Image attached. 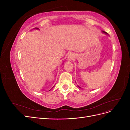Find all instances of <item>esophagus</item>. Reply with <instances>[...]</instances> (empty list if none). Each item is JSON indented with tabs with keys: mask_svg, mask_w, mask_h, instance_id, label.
Returning <instances> with one entry per match:
<instances>
[{
	"mask_svg": "<svg viewBox=\"0 0 130 130\" xmlns=\"http://www.w3.org/2000/svg\"><path fill=\"white\" fill-rule=\"evenodd\" d=\"M75 58V55L73 54H70L68 55L67 57V60L69 61H72Z\"/></svg>",
	"mask_w": 130,
	"mask_h": 130,
	"instance_id": "1",
	"label": "esophagus"
}]
</instances>
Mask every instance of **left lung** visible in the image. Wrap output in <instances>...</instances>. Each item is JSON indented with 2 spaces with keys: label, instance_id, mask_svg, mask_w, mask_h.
I'll return each instance as SVG.
<instances>
[{
  "label": "left lung",
  "instance_id": "obj_1",
  "mask_svg": "<svg viewBox=\"0 0 130 130\" xmlns=\"http://www.w3.org/2000/svg\"><path fill=\"white\" fill-rule=\"evenodd\" d=\"M102 32H103V33H104V34H106V35H108V34L107 33V32H105V31H102ZM77 86H78V87H79L80 88H81L80 87V86H78V85H77Z\"/></svg>",
  "mask_w": 130,
  "mask_h": 130
}]
</instances>
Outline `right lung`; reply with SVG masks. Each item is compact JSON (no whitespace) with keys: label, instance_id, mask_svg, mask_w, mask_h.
I'll list each match as a JSON object with an SVG mask.
<instances>
[{"label":"right lung","instance_id":"1","mask_svg":"<svg viewBox=\"0 0 130 130\" xmlns=\"http://www.w3.org/2000/svg\"><path fill=\"white\" fill-rule=\"evenodd\" d=\"M34 29H37V30H39V29H38V28H37V27H35V28H34ZM50 90H51V89H50Z\"/></svg>","mask_w":130,"mask_h":130}]
</instances>
